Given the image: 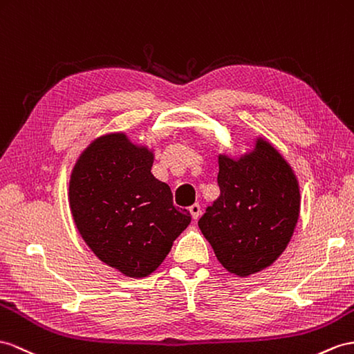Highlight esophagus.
<instances>
[{
  "mask_svg": "<svg viewBox=\"0 0 354 354\" xmlns=\"http://www.w3.org/2000/svg\"><path fill=\"white\" fill-rule=\"evenodd\" d=\"M189 210H191L192 218H194L195 221L201 216V205L198 204V203H195V204H192L191 207H189Z\"/></svg>",
  "mask_w": 354,
  "mask_h": 354,
  "instance_id": "esophagus-1",
  "label": "esophagus"
}]
</instances>
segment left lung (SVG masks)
Instances as JSON below:
<instances>
[{"mask_svg": "<svg viewBox=\"0 0 354 354\" xmlns=\"http://www.w3.org/2000/svg\"><path fill=\"white\" fill-rule=\"evenodd\" d=\"M219 198L198 225L219 263L248 277L270 266L287 248L297 223L300 194L288 163L270 144L237 162L219 158Z\"/></svg>", "mask_w": 354, "mask_h": 354, "instance_id": "8db88e82", "label": "left lung"}]
</instances>
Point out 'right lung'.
I'll return each mask as SVG.
<instances>
[{"label": "right lung", "instance_id": "obj_1", "mask_svg": "<svg viewBox=\"0 0 354 354\" xmlns=\"http://www.w3.org/2000/svg\"><path fill=\"white\" fill-rule=\"evenodd\" d=\"M153 154L122 133L102 136L73 168L68 198L76 228L103 263L126 277L156 270L191 213L151 174Z\"/></svg>", "mask_w": 354, "mask_h": 354}]
</instances>
